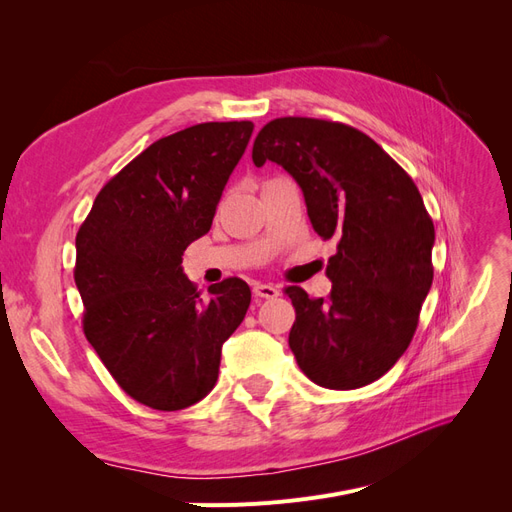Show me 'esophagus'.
Listing matches in <instances>:
<instances>
[{
  "instance_id": "34e87169",
  "label": "esophagus",
  "mask_w": 512,
  "mask_h": 512,
  "mask_svg": "<svg viewBox=\"0 0 512 512\" xmlns=\"http://www.w3.org/2000/svg\"><path fill=\"white\" fill-rule=\"evenodd\" d=\"M254 294L260 299H275L280 297V288L273 284H254Z\"/></svg>"
}]
</instances>
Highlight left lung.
Listing matches in <instances>:
<instances>
[{"label": "left lung", "mask_w": 512, "mask_h": 512, "mask_svg": "<svg viewBox=\"0 0 512 512\" xmlns=\"http://www.w3.org/2000/svg\"><path fill=\"white\" fill-rule=\"evenodd\" d=\"M252 160L280 164L303 190L314 230L337 241L327 299L286 288L294 359L324 389H361L406 352L431 288L436 230L423 198L389 153L346 123L273 119Z\"/></svg>", "instance_id": "left-lung-1"}]
</instances>
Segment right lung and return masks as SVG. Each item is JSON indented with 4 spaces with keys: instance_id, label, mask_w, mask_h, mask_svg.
Listing matches in <instances>:
<instances>
[{
    "instance_id": "obj_1",
    "label": "right lung",
    "mask_w": 512,
    "mask_h": 512,
    "mask_svg": "<svg viewBox=\"0 0 512 512\" xmlns=\"http://www.w3.org/2000/svg\"><path fill=\"white\" fill-rule=\"evenodd\" d=\"M252 130V121H209L160 138L104 185L76 232L87 342L153 410H183L211 393L222 346L250 307L239 277L200 297L181 256L209 232Z\"/></svg>"
}]
</instances>
